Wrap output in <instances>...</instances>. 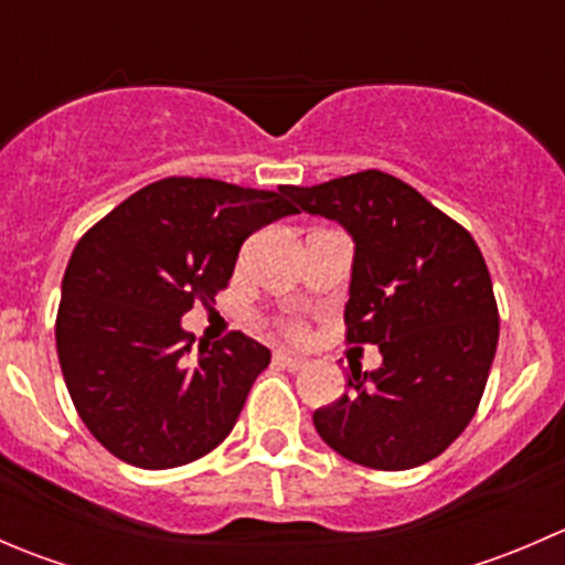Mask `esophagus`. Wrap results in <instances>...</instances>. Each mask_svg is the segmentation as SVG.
<instances>
[{"instance_id": "esophagus-1", "label": "esophagus", "mask_w": 565, "mask_h": 565, "mask_svg": "<svg viewBox=\"0 0 565 565\" xmlns=\"http://www.w3.org/2000/svg\"><path fill=\"white\" fill-rule=\"evenodd\" d=\"M273 363H276V366H281V369H287V372H300V369L306 366L303 358L289 355V352H284V350H278L276 355H273Z\"/></svg>"}]
</instances>
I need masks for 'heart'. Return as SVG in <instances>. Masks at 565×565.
<instances>
[{
    "instance_id": "1",
    "label": "heart",
    "mask_w": 565,
    "mask_h": 565,
    "mask_svg": "<svg viewBox=\"0 0 565 565\" xmlns=\"http://www.w3.org/2000/svg\"><path fill=\"white\" fill-rule=\"evenodd\" d=\"M287 330H289V333H300V324L298 322H289Z\"/></svg>"
}]
</instances>
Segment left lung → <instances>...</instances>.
I'll list each match as a JSON object with an SVG mask.
<instances>
[{
  "label": "left lung",
  "instance_id": "left-lung-1",
  "mask_svg": "<svg viewBox=\"0 0 565 565\" xmlns=\"http://www.w3.org/2000/svg\"><path fill=\"white\" fill-rule=\"evenodd\" d=\"M289 196L352 235L347 341L383 352V366H350L344 396L317 409L319 437L374 470L440 457L476 415L498 350L500 317L481 248L413 185L380 169L289 185Z\"/></svg>",
  "mask_w": 565,
  "mask_h": 565
}]
</instances>
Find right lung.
I'll return each instance as SVG.
<instances>
[{"mask_svg": "<svg viewBox=\"0 0 565 565\" xmlns=\"http://www.w3.org/2000/svg\"><path fill=\"white\" fill-rule=\"evenodd\" d=\"M292 213L289 185L256 191L167 177L76 243L62 278L56 355L84 426L106 451L167 470L226 440L270 350L232 330L193 355L180 319L226 289L248 235Z\"/></svg>", "mask_w": 565, "mask_h": 565, "instance_id": "obj_1", "label": "right lung"}]
</instances>
